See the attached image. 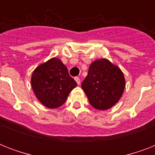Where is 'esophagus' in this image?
<instances>
[{
    "label": "esophagus",
    "mask_w": 155,
    "mask_h": 155,
    "mask_svg": "<svg viewBox=\"0 0 155 155\" xmlns=\"http://www.w3.org/2000/svg\"><path fill=\"white\" fill-rule=\"evenodd\" d=\"M75 80L76 81V83H77L78 84H80V79L79 77H75Z\"/></svg>",
    "instance_id": "1"
}]
</instances>
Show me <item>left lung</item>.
<instances>
[{"label":"left lung","mask_w":155,"mask_h":155,"mask_svg":"<svg viewBox=\"0 0 155 155\" xmlns=\"http://www.w3.org/2000/svg\"><path fill=\"white\" fill-rule=\"evenodd\" d=\"M81 87L93 108L107 110L120 99L125 80L117 66L106 58H101L91 63Z\"/></svg>","instance_id":"8db88e82"}]
</instances>
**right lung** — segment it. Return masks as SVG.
I'll return each mask as SVG.
<instances>
[{
    "label": "right lung",
    "instance_id": "1",
    "mask_svg": "<svg viewBox=\"0 0 155 155\" xmlns=\"http://www.w3.org/2000/svg\"><path fill=\"white\" fill-rule=\"evenodd\" d=\"M31 86L37 99L47 108H58L65 103L77 83L68 74V68L58 58H52L35 68Z\"/></svg>",
    "mask_w": 155,
    "mask_h": 155
}]
</instances>
